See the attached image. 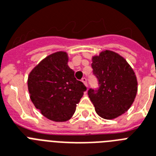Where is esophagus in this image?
<instances>
[{"label": "esophagus", "mask_w": 156, "mask_h": 156, "mask_svg": "<svg viewBox=\"0 0 156 156\" xmlns=\"http://www.w3.org/2000/svg\"><path fill=\"white\" fill-rule=\"evenodd\" d=\"M82 82L84 83V85H85L86 87H87V78H83V79H82Z\"/></svg>", "instance_id": "esophagus-1"}]
</instances>
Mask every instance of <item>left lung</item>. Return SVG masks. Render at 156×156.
Instances as JSON below:
<instances>
[{"instance_id": "left-lung-1", "label": "left lung", "mask_w": 156, "mask_h": 156, "mask_svg": "<svg viewBox=\"0 0 156 156\" xmlns=\"http://www.w3.org/2000/svg\"><path fill=\"white\" fill-rule=\"evenodd\" d=\"M93 72L100 88L88 90V95L96 113L112 120L128 111L138 91L134 71L126 60L117 52L104 50L91 58Z\"/></svg>"}]
</instances>
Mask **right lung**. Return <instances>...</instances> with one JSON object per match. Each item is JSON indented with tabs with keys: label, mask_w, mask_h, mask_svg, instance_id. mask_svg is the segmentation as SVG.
Here are the masks:
<instances>
[{
	"label": "right lung",
	"mask_w": 156,
	"mask_h": 156,
	"mask_svg": "<svg viewBox=\"0 0 156 156\" xmlns=\"http://www.w3.org/2000/svg\"><path fill=\"white\" fill-rule=\"evenodd\" d=\"M65 51L53 52L36 65L28 75L27 87L33 104L46 118L67 121L87 90L68 66Z\"/></svg>",
	"instance_id": "1"
}]
</instances>
